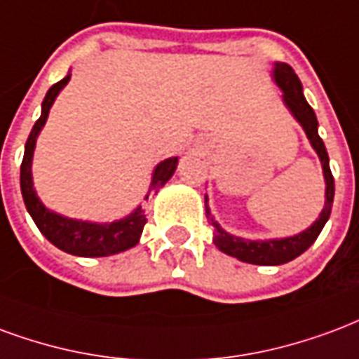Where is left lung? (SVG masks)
I'll use <instances>...</instances> for the list:
<instances>
[{"label":"left lung","instance_id":"obj_1","mask_svg":"<svg viewBox=\"0 0 359 359\" xmlns=\"http://www.w3.org/2000/svg\"><path fill=\"white\" fill-rule=\"evenodd\" d=\"M271 78L277 83V88L283 91V103L289 109V112L294 116L298 124L302 126L306 137L310 141L313 151L318 153L321 168H323V177H325V206L319 212V218L313 222L312 226L300 231L298 235H290V237H281V239H247V237H237V235L227 233L224 227L219 226L214 219L208 205V195H205V208L206 218L210 219L214 226V245L226 252V255L233 256L241 262L256 264V266H281L290 260H294L304 250L312 247L313 241L318 239L321 229L327 224V219L331 216V208H333L334 198V180L329 168V154H327L325 143L319 137L318 133V118L316 112L306 101L304 93H302V83L294 74V70L290 69L287 62H273V70H271Z\"/></svg>","mask_w":359,"mask_h":359}]
</instances>
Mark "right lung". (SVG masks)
I'll return each instance as SVG.
<instances>
[{"instance_id":"obj_1","label":"right lung","mask_w":359,"mask_h":359,"mask_svg":"<svg viewBox=\"0 0 359 359\" xmlns=\"http://www.w3.org/2000/svg\"><path fill=\"white\" fill-rule=\"evenodd\" d=\"M69 80L70 70L61 82H57L55 86L49 88V91L46 93V99L41 103L40 118L34 124L32 132L28 135V141H26L25 145V158H22V164H20V191H22V198H25L26 210L32 216L34 224L38 226L43 237L49 243H53L57 248H61V250L69 252V255L83 256V258L118 255V252H124V250L135 247L140 243L143 227L147 224L145 210L141 206H137L135 210L130 212L124 218L99 224V222H88V219L67 218L62 214L49 210L40 201L36 189H34L32 158L34 149H36V140L40 135L41 128L46 126L49 109L53 107L55 99L61 93V90H65V86L69 83ZM177 161H180L177 156H170V158L158 162L154 166L145 201H147L153 191H158L161 187H164V183L174 176V172L177 168Z\"/></svg>"}]
</instances>
